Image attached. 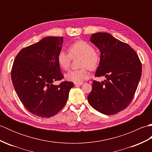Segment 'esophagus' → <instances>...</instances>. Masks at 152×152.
<instances>
[{
  "mask_svg": "<svg viewBox=\"0 0 152 152\" xmlns=\"http://www.w3.org/2000/svg\"><path fill=\"white\" fill-rule=\"evenodd\" d=\"M83 84V82H80V83H74V85L75 86H82Z\"/></svg>",
  "mask_w": 152,
  "mask_h": 152,
  "instance_id": "obj_1",
  "label": "esophagus"
}]
</instances>
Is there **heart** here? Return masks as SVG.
Listing matches in <instances>:
<instances>
[{"mask_svg":"<svg viewBox=\"0 0 152 152\" xmlns=\"http://www.w3.org/2000/svg\"><path fill=\"white\" fill-rule=\"evenodd\" d=\"M69 53L63 50L57 54V60L61 69L67 70L69 69L71 58L80 57L79 66L81 69L70 70L65 74V78L74 83L82 82L89 78L88 69L91 70L96 69L101 61V55L94 49L91 44L84 40H77L68 48Z\"/></svg>","mask_w":152,"mask_h":152,"instance_id":"1","label":"heart"}]
</instances>
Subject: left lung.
<instances>
[{
	"mask_svg": "<svg viewBox=\"0 0 152 152\" xmlns=\"http://www.w3.org/2000/svg\"><path fill=\"white\" fill-rule=\"evenodd\" d=\"M90 41L101 55L95 76L106 79L101 82L93 80L88 102L102 114H115L124 110L133 100L142 74L141 62L129 45L110 34H93Z\"/></svg>",
	"mask_w": 152,
	"mask_h": 152,
	"instance_id": "obj_1",
	"label": "left lung"
}]
</instances>
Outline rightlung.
<instances>
[{
	"instance_id": "right-lung-1",
	"label": "right lung",
	"mask_w": 152,
	"mask_h": 152,
	"mask_svg": "<svg viewBox=\"0 0 152 152\" xmlns=\"http://www.w3.org/2000/svg\"><path fill=\"white\" fill-rule=\"evenodd\" d=\"M63 37H50L22 49L16 56L11 71L15 92L25 108L41 118L57 114L66 103L73 82L62 80L57 63Z\"/></svg>"
}]
</instances>
